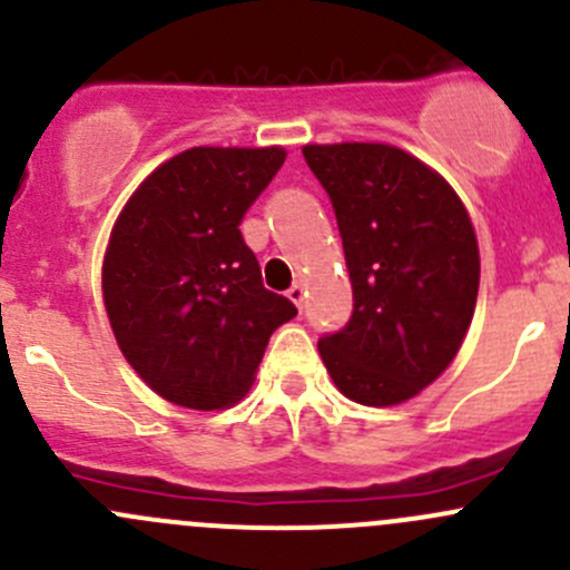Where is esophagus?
I'll return each mask as SVG.
<instances>
[{"label":"esophagus","mask_w":570,"mask_h":570,"mask_svg":"<svg viewBox=\"0 0 570 570\" xmlns=\"http://www.w3.org/2000/svg\"><path fill=\"white\" fill-rule=\"evenodd\" d=\"M286 295H289V301L295 303L297 308H303V303H306V284H303V281H295V284L289 286V292H286Z\"/></svg>","instance_id":"esophagus-1"}]
</instances>
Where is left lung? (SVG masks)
<instances>
[{
  "instance_id": "left-lung-1",
  "label": "left lung",
  "mask_w": 570,
  "mask_h": 570,
  "mask_svg": "<svg viewBox=\"0 0 570 570\" xmlns=\"http://www.w3.org/2000/svg\"><path fill=\"white\" fill-rule=\"evenodd\" d=\"M303 157L336 212L353 284V314L320 338L322 361L361 405L411 400L452 364L474 314L480 250L465 206L394 146H306Z\"/></svg>"
}]
</instances>
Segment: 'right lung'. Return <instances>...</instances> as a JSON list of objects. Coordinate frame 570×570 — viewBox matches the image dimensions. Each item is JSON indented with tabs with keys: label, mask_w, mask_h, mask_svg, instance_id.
Listing matches in <instances>:
<instances>
[{
	"label": "right lung",
	"mask_w": 570,
	"mask_h": 570,
	"mask_svg": "<svg viewBox=\"0 0 570 570\" xmlns=\"http://www.w3.org/2000/svg\"><path fill=\"white\" fill-rule=\"evenodd\" d=\"M284 148H189L137 187L109 237L105 306L120 353L159 396L237 402L295 303L264 289L239 223Z\"/></svg>",
	"instance_id": "obj_1"
}]
</instances>
